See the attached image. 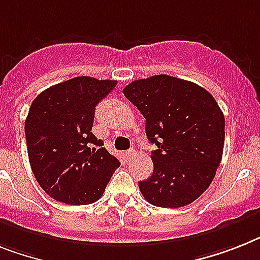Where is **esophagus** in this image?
Here are the masks:
<instances>
[{
  "label": "esophagus",
  "mask_w": 260,
  "mask_h": 260,
  "mask_svg": "<svg viewBox=\"0 0 260 260\" xmlns=\"http://www.w3.org/2000/svg\"><path fill=\"white\" fill-rule=\"evenodd\" d=\"M125 156H126V158H127V159H132V158H134V156H135V150L134 149H130V150H128V151H126Z\"/></svg>",
  "instance_id": "esophagus-1"
}]
</instances>
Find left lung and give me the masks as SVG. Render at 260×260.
I'll use <instances>...</instances> for the list:
<instances>
[{
  "label": "left lung",
  "instance_id": "8db88e82",
  "mask_svg": "<svg viewBox=\"0 0 260 260\" xmlns=\"http://www.w3.org/2000/svg\"><path fill=\"white\" fill-rule=\"evenodd\" d=\"M123 94L146 119L154 171L139 182L143 198L158 207L178 209L209 188L222 160L224 115L214 96L177 77L137 79Z\"/></svg>",
  "mask_w": 260,
  "mask_h": 260
}]
</instances>
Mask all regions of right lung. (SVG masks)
Segmentation results:
<instances>
[{
	"mask_svg": "<svg viewBox=\"0 0 260 260\" xmlns=\"http://www.w3.org/2000/svg\"><path fill=\"white\" fill-rule=\"evenodd\" d=\"M117 81L76 77L44 90L25 121L34 177L49 197L66 205H90L105 192L119 160L93 134L95 106Z\"/></svg>",
	"mask_w": 260,
	"mask_h": 260,
	"instance_id": "1",
	"label": "right lung"
}]
</instances>
